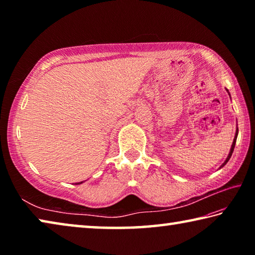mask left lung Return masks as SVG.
<instances>
[{
    "label": "left lung",
    "mask_w": 255,
    "mask_h": 255,
    "mask_svg": "<svg viewBox=\"0 0 255 255\" xmlns=\"http://www.w3.org/2000/svg\"><path fill=\"white\" fill-rule=\"evenodd\" d=\"M226 91L228 92V90H226ZM228 96L231 97V94H230V92H228ZM237 135H239V128L236 127V131H235V137H234V140H233V144H232V146H231V150H230V153H228V155H227V157H226V159L225 161H224V163L222 164L221 166H219V169H222L223 166H225L226 165V163L230 161V158H231V156H232V154H233V150H234V147H235V143H236V138H237Z\"/></svg>",
    "instance_id": "obj_1"
}]
</instances>
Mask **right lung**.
Segmentation results:
<instances>
[{
	"instance_id": "1",
	"label": "right lung",
	"mask_w": 255,
	"mask_h": 255,
	"mask_svg": "<svg viewBox=\"0 0 255 255\" xmlns=\"http://www.w3.org/2000/svg\"><path fill=\"white\" fill-rule=\"evenodd\" d=\"M81 183H83V181H82V182H77V183H75V184H81Z\"/></svg>"
}]
</instances>
